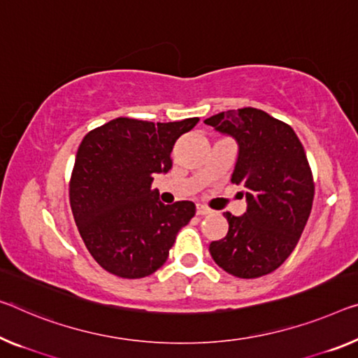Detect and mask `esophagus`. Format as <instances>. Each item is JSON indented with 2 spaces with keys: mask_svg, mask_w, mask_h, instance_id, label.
Here are the masks:
<instances>
[{
  "mask_svg": "<svg viewBox=\"0 0 358 358\" xmlns=\"http://www.w3.org/2000/svg\"><path fill=\"white\" fill-rule=\"evenodd\" d=\"M210 211H211L210 208L205 206V205H196V214H198V216H205V214H208Z\"/></svg>",
  "mask_w": 358,
  "mask_h": 358,
  "instance_id": "obj_1",
  "label": "esophagus"
}]
</instances>
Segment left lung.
<instances>
[{"mask_svg":"<svg viewBox=\"0 0 358 358\" xmlns=\"http://www.w3.org/2000/svg\"><path fill=\"white\" fill-rule=\"evenodd\" d=\"M205 123L238 142L232 182L243 187L248 200L243 216L224 213L229 232L211 241L210 252L234 277L259 278L298 245L315 195L310 164L293 128L259 108L227 110Z\"/></svg>","mask_w":358,"mask_h":358,"instance_id":"1","label":"left lung"}]
</instances>
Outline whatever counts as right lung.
Returning a JSON list of instances; mask_svg holds the SVG:
<instances>
[{
	"label": "right lung",
	"instance_id": "right-lung-1",
	"mask_svg": "<svg viewBox=\"0 0 358 358\" xmlns=\"http://www.w3.org/2000/svg\"><path fill=\"white\" fill-rule=\"evenodd\" d=\"M198 122L120 117L83 137L69 184L70 206L87 251L107 272L131 280L157 272L195 216L194 201L163 205L152 182L153 174L171 169L174 142Z\"/></svg>",
	"mask_w": 358,
	"mask_h": 358
}]
</instances>
